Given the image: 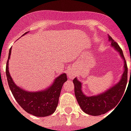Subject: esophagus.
I'll return each instance as SVG.
<instances>
[{
  "label": "esophagus",
  "instance_id": "esophagus-1",
  "mask_svg": "<svg viewBox=\"0 0 131 131\" xmlns=\"http://www.w3.org/2000/svg\"><path fill=\"white\" fill-rule=\"evenodd\" d=\"M67 76H68L69 78L71 79H74L75 77L77 76V73H76L75 70H74L73 69H68L67 71Z\"/></svg>",
  "mask_w": 131,
  "mask_h": 131
}]
</instances>
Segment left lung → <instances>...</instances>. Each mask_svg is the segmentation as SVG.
<instances>
[{
    "label": "left lung",
    "mask_w": 131,
    "mask_h": 131,
    "mask_svg": "<svg viewBox=\"0 0 131 131\" xmlns=\"http://www.w3.org/2000/svg\"><path fill=\"white\" fill-rule=\"evenodd\" d=\"M109 40L111 42L112 47L118 52L124 60V72L117 83L111 86L107 91L97 95L87 96L83 93L82 83L75 78L73 80L74 84V93L77 102L81 110L86 114L92 116H100L104 114L117 105L121 100L126 87L128 80V68L126 60L124 58L123 51L112 38L108 36ZM131 75V69H130Z\"/></svg>",
    "instance_id": "1"
}]
</instances>
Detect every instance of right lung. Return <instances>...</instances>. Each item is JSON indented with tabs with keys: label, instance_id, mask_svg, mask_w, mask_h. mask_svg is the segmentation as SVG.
Masks as SVG:
<instances>
[{
	"label": "right lung",
	"instance_id": "right-lung-1",
	"mask_svg": "<svg viewBox=\"0 0 131 131\" xmlns=\"http://www.w3.org/2000/svg\"><path fill=\"white\" fill-rule=\"evenodd\" d=\"M29 32L27 31L24 35ZM11 50H9V55L6 64V76L8 85L13 96L27 113L36 116H48L54 112L58 104L61 90L64 83L67 81V74H62L54 80L50 86L43 91L31 92L25 91L16 85L10 76L8 68V62L10 58Z\"/></svg>",
	"mask_w": 131,
	"mask_h": 131
}]
</instances>
